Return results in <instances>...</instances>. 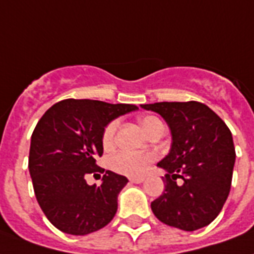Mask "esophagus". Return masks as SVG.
Returning <instances> with one entry per match:
<instances>
[{
  "label": "esophagus",
  "mask_w": 254,
  "mask_h": 254,
  "mask_svg": "<svg viewBox=\"0 0 254 254\" xmlns=\"http://www.w3.org/2000/svg\"><path fill=\"white\" fill-rule=\"evenodd\" d=\"M129 182L135 183V184H140V183L144 182V178H131L129 179Z\"/></svg>",
  "instance_id": "esophagus-1"
}]
</instances>
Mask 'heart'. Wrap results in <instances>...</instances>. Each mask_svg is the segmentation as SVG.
I'll use <instances>...</instances> for the list:
<instances>
[{"mask_svg":"<svg viewBox=\"0 0 254 254\" xmlns=\"http://www.w3.org/2000/svg\"><path fill=\"white\" fill-rule=\"evenodd\" d=\"M162 121L156 117H145L141 119V127L148 132L149 129L155 127L156 125H160ZM118 123L111 122L106 127L103 132V144L110 145L113 143L115 132H117ZM155 160V155L152 152H143V154H136V152H129V151H121L110 159V166L114 171H117L119 174L128 175V176H140L144 174L149 163Z\"/></svg>","mask_w":254,"mask_h":254,"instance_id":"1","label":"heart"}]
</instances>
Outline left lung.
Here are the masks:
<instances>
[{"instance_id":"left-lung-1","label":"left lung","mask_w":254,"mask_h":254,"mask_svg":"<svg viewBox=\"0 0 254 254\" xmlns=\"http://www.w3.org/2000/svg\"><path fill=\"white\" fill-rule=\"evenodd\" d=\"M166 121L171 149L158 163L167 174L164 192L151 202L162 223L192 232L217 217L231 190L236 152L223 119L200 102L140 105Z\"/></svg>"}]
</instances>
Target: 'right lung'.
Returning <instances> with one entry per match:
<instances>
[{"label": "right lung", "mask_w": 254, "mask_h": 254, "mask_svg": "<svg viewBox=\"0 0 254 254\" xmlns=\"http://www.w3.org/2000/svg\"><path fill=\"white\" fill-rule=\"evenodd\" d=\"M133 105L100 100H61L39 119L31 135L29 172L39 207L60 231L84 236L114 219L118 194L128 179L106 171L100 186H88V174L103 155V132L110 122L136 111Z\"/></svg>", "instance_id": "1"}]
</instances>
